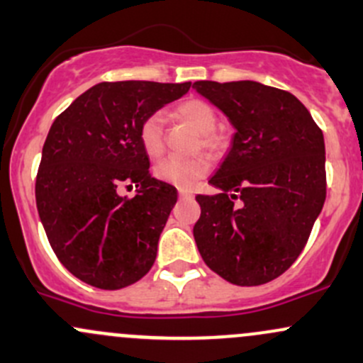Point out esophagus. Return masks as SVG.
Segmentation results:
<instances>
[{
	"label": "esophagus",
	"instance_id": "obj_1",
	"mask_svg": "<svg viewBox=\"0 0 363 363\" xmlns=\"http://www.w3.org/2000/svg\"><path fill=\"white\" fill-rule=\"evenodd\" d=\"M179 196L181 198H193V193L189 189H179Z\"/></svg>",
	"mask_w": 363,
	"mask_h": 363
}]
</instances>
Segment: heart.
Returning <instances> with one entry per match:
<instances>
[{
  "label": "heart",
  "instance_id": "heart-1",
  "mask_svg": "<svg viewBox=\"0 0 363 363\" xmlns=\"http://www.w3.org/2000/svg\"><path fill=\"white\" fill-rule=\"evenodd\" d=\"M174 115L177 121L184 122L191 129L200 134L196 150H205L206 153L218 157L229 146V136L225 130L217 129V110L212 103L201 98H188L174 106ZM139 141L143 150L151 158L162 157L165 151V127H163V115L151 113L145 118L139 127ZM212 169V163L203 155L181 160V158H165L155 167V177L158 181L172 184L175 188H189L198 179L205 177Z\"/></svg>",
  "mask_w": 363,
  "mask_h": 363
}]
</instances>
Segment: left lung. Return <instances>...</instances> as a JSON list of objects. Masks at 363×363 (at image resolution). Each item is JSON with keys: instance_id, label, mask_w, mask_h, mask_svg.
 Instances as JSON below:
<instances>
[{"instance_id": "8db88e82", "label": "left lung", "mask_w": 363, "mask_h": 363, "mask_svg": "<svg viewBox=\"0 0 363 363\" xmlns=\"http://www.w3.org/2000/svg\"><path fill=\"white\" fill-rule=\"evenodd\" d=\"M236 127L233 148L198 194L193 234L205 264L236 286L284 274L303 252L325 201L320 127L288 91L253 81L193 84Z\"/></svg>"}]
</instances>
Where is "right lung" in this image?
<instances>
[{
    "label": "right lung",
    "mask_w": 363,
    "mask_h": 363,
    "mask_svg": "<svg viewBox=\"0 0 363 363\" xmlns=\"http://www.w3.org/2000/svg\"><path fill=\"white\" fill-rule=\"evenodd\" d=\"M191 82H99L55 118L35 177V205L63 267L86 284L121 289L148 274L177 189L150 175L146 117ZM134 184V199L118 189Z\"/></svg>",
    "instance_id": "1"
}]
</instances>
